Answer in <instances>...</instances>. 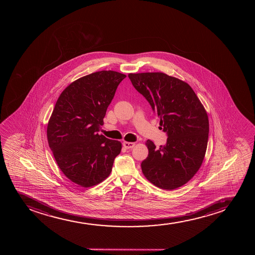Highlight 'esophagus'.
<instances>
[{"instance_id":"obj_1","label":"esophagus","mask_w":255,"mask_h":255,"mask_svg":"<svg viewBox=\"0 0 255 255\" xmlns=\"http://www.w3.org/2000/svg\"><path fill=\"white\" fill-rule=\"evenodd\" d=\"M123 146L124 148H126V149H132L133 148L135 145V143H132V142H127V141H124L123 143Z\"/></svg>"}]
</instances>
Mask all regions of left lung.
<instances>
[{
  "label": "left lung",
  "mask_w": 255,
  "mask_h": 255,
  "mask_svg": "<svg viewBox=\"0 0 255 255\" xmlns=\"http://www.w3.org/2000/svg\"><path fill=\"white\" fill-rule=\"evenodd\" d=\"M135 89L160 118L167 143L156 149L147 140L149 155L143 175L162 190H174L197 173L208 146L209 122L204 106L188 83L161 72L128 74Z\"/></svg>",
  "instance_id": "left-lung-1"
}]
</instances>
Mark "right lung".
Listing matches in <instances>:
<instances>
[{"label":"right lung","mask_w":255,"mask_h":255,"mask_svg":"<svg viewBox=\"0 0 255 255\" xmlns=\"http://www.w3.org/2000/svg\"><path fill=\"white\" fill-rule=\"evenodd\" d=\"M126 75L101 70L70 83L59 95L47 124V141L59 168L82 187L110 175L120 141L99 134L104 117Z\"/></svg>","instance_id":"1"}]
</instances>
